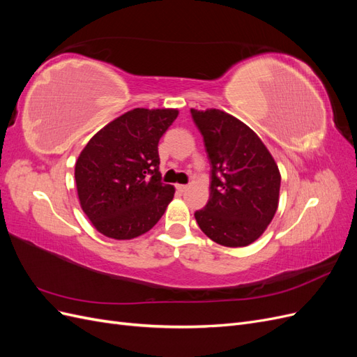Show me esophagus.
Returning <instances> with one entry per match:
<instances>
[{
	"instance_id": "34e87169",
	"label": "esophagus",
	"mask_w": 357,
	"mask_h": 357,
	"mask_svg": "<svg viewBox=\"0 0 357 357\" xmlns=\"http://www.w3.org/2000/svg\"><path fill=\"white\" fill-rule=\"evenodd\" d=\"M176 189H177L178 192H186V190L189 189V186H188V185H177Z\"/></svg>"
}]
</instances>
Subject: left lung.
I'll return each instance as SVG.
<instances>
[{"label":"left lung","mask_w":357,"mask_h":357,"mask_svg":"<svg viewBox=\"0 0 357 357\" xmlns=\"http://www.w3.org/2000/svg\"><path fill=\"white\" fill-rule=\"evenodd\" d=\"M211 165L210 199L195 211L201 231L226 247L256 241L278 207L280 171L250 128L222 110H190Z\"/></svg>","instance_id":"obj_1"}]
</instances>
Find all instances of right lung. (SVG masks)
Segmentation results:
<instances>
[{
  "instance_id": "1",
  "label": "right lung",
  "mask_w": 357,
  "mask_h": 357,
  "mask_svg": "<svg viewBox=\"0 0 357 357\" xmlns=\"http://www.w3.org/2000/svg\"><path fill=\"white\" fill-rule=\"evenodd\" d=\"M174 109H134L96 132L75 162L82 210L96 231L131 240L150 231L174 198L160 181L158 144Z\"/></svg>"
}]
</instances>
